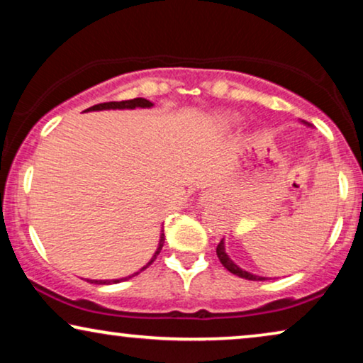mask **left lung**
<instances>
[{"label":"left lung","instance_id":"obj_1","mask_svg":"<svg viewBox=\"0 0 363 363\" xmlns=\"http://www.w3.org/2000/svg\"><path fill=\"white\" fill-rule=\"evenodd\" d=\"M216 255H218V257H220L221 264L225 266L228 271L233 272V274H236V276H240V277H245V279H250V281H264V277L252 276V274H250V272L242 271L241 267H238V266L235 264V262H233V261L230 259V257H228L226 251H225V242H223V240L220 241V245L216 246Z\"/></svg>","mask_w":363,"mask_h":363}]
</instances>
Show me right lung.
Listing matches in <instances>:
<instances>
[{
  "instance_id": "right-lung-1",
  "label": "right lung",
  "mask_w": 363,
  "mask_h": 363,
  "mask_svg": "<svg viewBox=\"0 0 363 363\" xmlns=\"http://www.w3.org/2000/svg\"><path fill=\"white\" fill-rule=\"evenodd\" d=\"M153 104L150 102V101H147V99H142V97H137V99H132V101H121V102H104V104H97V106H92V107H89L87 111H104V108H135V107H152ZM163 242H165V235H163V230H162V235H160V242H158V247H157V251H155V255H153V257L150 259V262H148L147 266H143L140 271H143V269H147L148 266L152 264L153 261L157 259V256L160 255V251H162V246H163ZM138 271V272H140ZM138 272H135V274H132V276H137ZM132 276H128V277H132ZM128 277H123V279H128ZM122 279H113V281H89V282H99V284H111V282H113V284H117V282H121Z\"/></svg>"
}]
</instances>
